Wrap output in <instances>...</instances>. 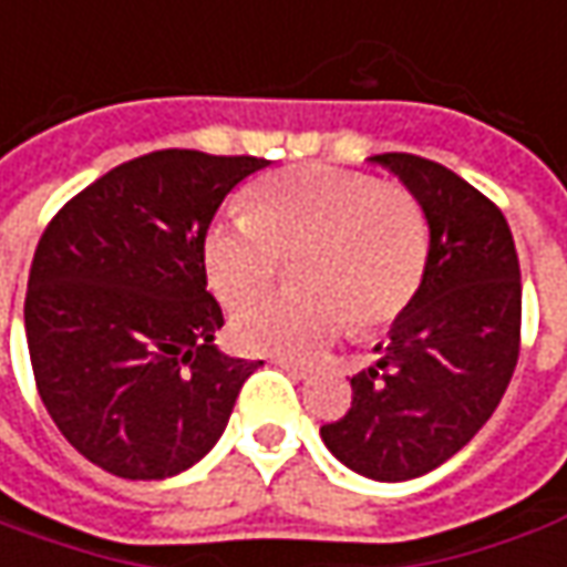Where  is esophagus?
I'll return each mask as SVG.
<instances>
[{"mask_svg": "<svg viewBox=\"0 0 567 567\" xmlns=\"http://www.w3.org/2000/svg\"><path fill=\"white\" fill-rule=\"evenodd\" d=\"M272 363L279 365V369H282V372H288V375H291V379H298V381H307V379H310V375H313V372H310V369H307V365L291 363V360H272Z\"/></svg>", "mask_w": 567, "mask_h": 567, "instance_id": "1", "label": "esophagus"}]
</instances>
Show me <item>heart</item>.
Returning a JSON list of instances; mask_svg holds the SVG:
<instances>
[{
  "instance_id": "heart-1",
  "label": "heart",
  "mask_w": 567,
  "mask_h": 567,
  "mask_svg": "<svg viewBox=\"0 0 567 567\" xmlns=\"http://www.w3.org/2000/svg\"><path fill=\"white\" fill-rule=\"evenodd\" d=\"M431 235L406 188L322 164L291 167L248 192V217L217 219L202 241L204 272L223 303L264 295L279 257H295L300 291L257 300L233 319L248 353L307 360L350 329L403 313L429 269Z\"/></svg>"
}]
</instances>
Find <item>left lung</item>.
I'll use <instances>...</instances> for the list:
<instances>
[{
	"mask_svg": "<svg viewBox=\"0 0 567 567\" xmlns=\"http://www.w3.org/2000/svg\"><path fill=\"white\" fill-rule=\"evenodd\" d=\"M429 219L422 288L379 360L350 379V410L322 444L372 481L429 475L484 429L509 388L522 334V269L509 223L475 186L415 154H375Z\"/></svg>",
	"mask_w": 567,
	"mask_h": 567,
	"instance_id": "8db88e82",
	"label": "left lung"
}]
</instances>
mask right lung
<instances>
[{
    "label": "right lung",
    "mask_w": 567,
    "mask_h": 567,
    "mask_svg": "<svg viewBox=\"0 0 567 567\" xmlns=\"http://www.w3.org/2000/svg\"><path fill=\"white\" fill-rule=\"evenodd\" d=\"M264 157L167 148L95 179L45 226L24 329L42 403L111 475L164 481L204 460L264 360L214 344L223 310L202 241Z\"/></svg>",
    "instance_id": "obj_1"
}]
</instances>
